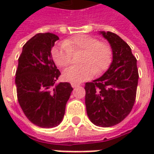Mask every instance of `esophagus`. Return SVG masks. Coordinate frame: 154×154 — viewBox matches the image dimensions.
I'll list each match as a JSON object with an SVG mask.
<instances>
[{"mask_svg":"<svg viewBox=\"0 0 154 154\" xmlns=\"http://www.w3.org/2000/svg\"><path fill=\"white\" fill-rule=\"evenodd\" d=\"M71 85H72V87H78V86H79V84H77V83H72Z\"/></svg>","mask_w":154,"mask_h":154,"instance_id":"1","label":"esophagus"}]
</instances>
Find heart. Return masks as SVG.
Instances as JSON below:
<instances>
[{
  "instance_id": "heart-1",
  "label": "heart",
  "mask_w": 154,
  "mask_h": 154,
  "mask_svg": "<svg viewBox=\"0 0 154 154\" xmlns=\"http://www.w3.org/2000/svg\"><path fill=\"white\" fill-rule=\"evenodd\" d=\"M83 52L82 67H71L64 70L63 77L72 83H81L95 74H100L110 67L113 59V50L109 44L91 35H74L52 48L51 55L58 67H65L72 62V54Z\"/></svg>"
}]
</instances>
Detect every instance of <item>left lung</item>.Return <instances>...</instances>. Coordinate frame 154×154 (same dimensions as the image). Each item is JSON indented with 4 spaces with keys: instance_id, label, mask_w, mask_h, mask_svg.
<instances>
[{
    "instance_id": "1",
    "label": "left lung",
    "mask_w": 154,
    "mask_h": 154,
    "mask_svg": "<svg viewBox=\"0 0 154 154\" xmlns=\"http://www.w3.org/2000/svg\"><path fill=\"white\" fill-rule=\"evenodd\" d=\"M110 43L113 60L98 79L85 85V103L94 125L110 127L128 116L135 101L139 80L137 60L128 44L112 32L100 31Z\"/></svg>"
}]
</instances>
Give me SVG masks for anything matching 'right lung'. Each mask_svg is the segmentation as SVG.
<instances>
[{
  "label": "right lung",
  "mask_w": 154,
  "mask_h": 154,
  "mask_svg": "<svg viewBox=\"0 0 154 154\" xmlns=\"http://www.w3.org/2000/svg\"><path fill=\"white\" fill-rule=\"evenodd\" d=\"M58 39L52 33L32 37L23 46L15 72L19 104L29 120L41 128H53L62 122L73 90L68 82L55 84L61 73L51 50Z\"/></svg>",
  "instance_id": "1"
}]
</instances>
